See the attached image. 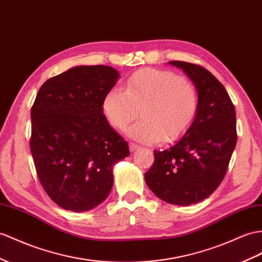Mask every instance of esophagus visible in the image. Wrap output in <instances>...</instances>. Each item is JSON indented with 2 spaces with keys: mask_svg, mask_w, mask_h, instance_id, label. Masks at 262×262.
<instances>
[{
  "mask_svg": "<svg viewBox=\"0 0 262 262\" xmlns=\"http://www.w3.org/2000/svg\"><path fill=\"white\" fill-rule=\"evenodd\" d=\"M138 148H139V146H138L137 144H135V143H129V150H130L132 152L137 150Z\"/></svg>",
  "mask_w": 262,
  "mask_h": 262,
  "instance_id": "obj_1",
  "label": "esophagus"
}]
</instances>
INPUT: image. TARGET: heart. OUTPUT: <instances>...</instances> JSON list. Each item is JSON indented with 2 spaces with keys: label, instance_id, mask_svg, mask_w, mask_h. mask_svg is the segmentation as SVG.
<instances>
[{
  "label": "heart",
  "instance_id": "1",
  "mask_svg": "<svg viewBox=\"0 0 262 262\" xmlns=\"http://www.w3.org/2000/svg\"><path fill=\"white\" fill-rule=\"evenodd\" d=\"M198 108V93L189 80L154 69L134 73L124 91L113 87L103 99L105 116L118 130H125L140 110L142 119L127 134L145 144L175 142L190 128Z\"/></svg>",
  "mask_w": 262,
  "mask_h": 262
}]
</instances>
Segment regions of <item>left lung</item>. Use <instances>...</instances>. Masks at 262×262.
Instances as JSON below:
<instances>
[{
    "instance_id": "8db88e82",
    "label": "left lung",
    "mask_w": 262,
    "mask_h": 262,
    "mask_svg": "<svg viewBox=\"0 0 262 262\" xmlns=\"http://www.w3.org/2000/svg\"><path fill=\"white\" fill-rule=\"evenodd\" d=\"M195 85L199 108L195 122L178 142L154 150L145 182L166 203L189 206L209 197L226 175L237 143L236 111L224 85L196 64L171 61Z\"/></svg>"
}]
</instances>
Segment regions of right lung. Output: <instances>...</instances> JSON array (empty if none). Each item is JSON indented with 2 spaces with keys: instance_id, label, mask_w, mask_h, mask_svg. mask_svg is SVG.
<instances>
[{
  "instance_id": "right-lung-1",
  "label": "right lung",
  "mask_w": 262,
  "mask_h": 262,
  "mask_svg": "<svg viewBox=\"0 0 262 262\" xmlns=\"http://www.w3.org/2000/svg\"><path fill=\"white\" fill-rule=\"evenodd\" d=\"M119 73L80 65L52 77L31 110V152L42 187L65 210L89 211L108 197L113 166L129 156L128 143L107 122L105 94Z\"/></svg>"
}]
</instances>
